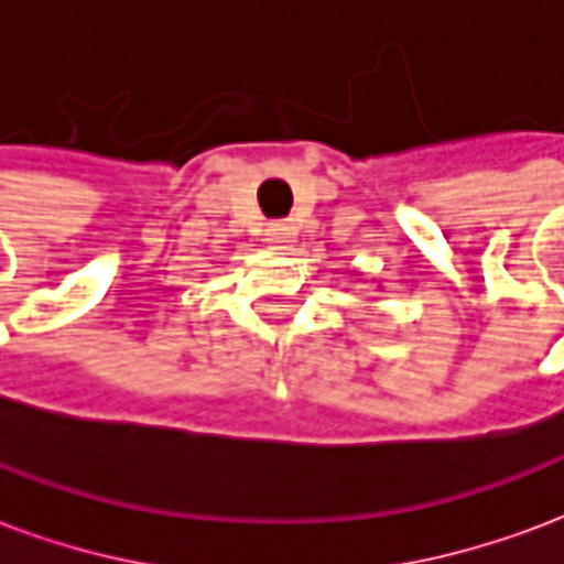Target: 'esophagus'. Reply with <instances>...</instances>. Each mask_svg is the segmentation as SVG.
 I'll return each mask as SVG.
<instances>
[{"label":"esophagus","mask_w":564,"mask_h":564,"mask_svg":"<svg viewBox=\"0 0 564 564\" xmlns=\"http://www.w3.org/2000/svg\"><path fill=\"white\" fill-rule=\"evenodd\" d=\"M267 240L279 246V249H288V242H294V228L285 225V221H276V225L267 228Z\"/></svg>","instance_id":"34e87169"}]
</instances>
